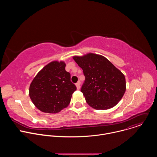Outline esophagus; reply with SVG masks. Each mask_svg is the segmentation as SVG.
Returning <instances> with one entry per match:
<instances>
[{"mask_svg":"<svg viewBox=\"0 0 157 157\" xmlns=\"http://www.w3.org/2000/svg\"><path fill=\"white\" fill-rule=\"evenodd\" d=\"M76 86L78 89H80V82H78L77 83H76Z\"/></svg>","mask_w":157,"mask_h":157,"instance_id":"1","label":"esophagus"}]
</instances>
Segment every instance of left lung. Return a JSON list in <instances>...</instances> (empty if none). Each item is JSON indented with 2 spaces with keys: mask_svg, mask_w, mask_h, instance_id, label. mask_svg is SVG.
<instances>
[{
  "mask_svg": "<svg viewBox=\"0 0 157 157\" xmlns=\"http://www.w3.org/2000/svg\"><path fill=\"white\" fill-rule=\"evenodd\" d=\"M73 58L85 76L81 92L89 105L97 110H106L117 105L126 90L124 74L100 55L90 53Z\"/></svg>",
  "mask_w": 157,
  "mask_h": 157,
  "instance_id": "1",
  "label": "left lung"
}]
</instances>
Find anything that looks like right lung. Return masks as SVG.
<instances>
[{
    "mask_svg": "<svg viewBox=\"0 0 157 157\" xmlns=\"http://www.w3.org/2000/svg\"><path fill=\"white\" fill-rule=\"evenodd\" d=\"M64 61H53L43 67L29 87L30 98L40 111L55 114L68 107L76 86L70 73L65 70Z\"/></svg>",
    "mask_w": 157,
    "mask_h": 157,
    "instance_id": "1",
    "label": "right lung"
}]
</instances>
